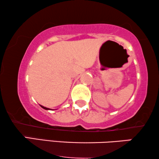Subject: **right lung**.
I'll return each mask as SVG.
<instances>
[{
  "mask_svg": "<svg viewBox=\"0 0 159 159\" xmlns=\"http://www.w3.org/2000/svg\"><path fill=\"white\" fill-rule=\"evenodd\" d=\"M41 107H42L43 108H44V109H45V110H51V109H50V108H46V107H44V106H40Z\"/></svg>",
  "mask_w": 159,
  "mask_h": 159,
  "instance_id": "1",
  "label": "right lung"
}]
</instances>
